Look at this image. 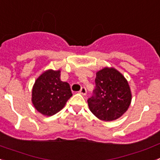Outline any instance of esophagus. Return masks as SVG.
I'll return each mask as SVG.
<instances>
[{"instance_id": "34e87169", "label": "esophagus", "mask_w": 160, "mask_h": 160, "mask_svg": "<svg viewBox=\"0 0 160 160\" xmlns=\"http://www.w3.org/2000/svg\"><path fill=\"white\" fill-rule=\"evenodd\" d=\"M79 93L81 94H82V95H86V94H87V89L85 88V87H82L80 91H79Z\"/></svg>"}]
</instances>
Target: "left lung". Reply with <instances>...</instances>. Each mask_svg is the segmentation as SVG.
Wrapping results in <instances>:
<instances>
[{
    "label": "left lung",
    "instance_id": "8db88e82",
    "mask_svg": "<svg viewBox=\"0 0 160 160\" xmlns=\"http://www.w3.org/2000/svg\"><path fill=\"white\" fill-rule=\"evenodd\" d=\"M131 102L128 82L114 68L105 67L96 73L94 95L87 100L90 111L102 121H113L128 111Z\"/></svg>",
    "mask_w": 160,
    "mask_h": 160
}]
</instances>
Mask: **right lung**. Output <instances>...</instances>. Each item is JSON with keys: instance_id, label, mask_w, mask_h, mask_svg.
<instances>
[{"instance_id": "right-lung-1", "label": "right lung", "mask_w": 160, "mask_h": 160, "mask_svg": "<svg viewBox=\"0 0 160 160\" xmlns=\"http://www.w3.org/2000/svg\"><path fill=\"white\" fill-rule=\"evenodd\" d=\"M60 73V70H46L37 78L32 87V104L38 112L46 116L59 112L72 96L70 85L61 81Z\"/></svg>"}]
</instances>
